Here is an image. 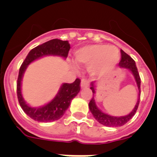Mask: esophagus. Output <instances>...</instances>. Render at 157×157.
Returning <instances> with one entry per match:
<instances>
[{"mask_svg": "<svg viewBox=\"0 0 157 157\" xmlns=\"http://www.w3.org/2000/svg\"><path fill=\"white\" fill-rule=\"evenodd\" d=\"M88 85L89 80H87V79H82L81 83H80V87H81L82 88H84V87H87Z\"/></svg>", "mask_w": 157, "mask_h": 157, "instance_id": "esophagus-1", "label": "esophagus"}]
</instances>
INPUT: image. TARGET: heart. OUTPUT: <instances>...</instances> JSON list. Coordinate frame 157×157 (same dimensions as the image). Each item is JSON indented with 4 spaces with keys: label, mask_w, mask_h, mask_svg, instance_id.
I'll list each match as a JSON object with an SVG mask.
<instances>
[{
    "label": "heart",
    "mask_w": 157,
    "mask_h": 157,
    "mask_svg": "<svg viewBox=\"0 0 157 157\" xmlns=\"http://www.w3.org/2000/svg\"><path fill=\"white\" fill-rule=\"evenodd\" d=\"M77 63L80 64L91 65L93 70L105 64L107 67L112 68L120 60L119 49L115 46H106L104 44L88 45L81 48L75 53Z\"/></svg>",
    "instance_id": "b5f03b06"
}]
</instances>
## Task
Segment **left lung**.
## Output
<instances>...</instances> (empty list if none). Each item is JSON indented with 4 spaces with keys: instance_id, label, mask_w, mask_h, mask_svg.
Wrapping results in <instances>:
<instances>
[{
    "instance_id": "obj_1",
    "label": "left lung",
    "mask_w": 157,
    "mask_h": 157,
    "mask_svg": "<svg viewBox=\"0 0 157 157\" xmlns=\"http://www.w3.org/2000/svg\"><path fill=\"white\" fill-rule=\"evenodd\" d=\"M121 62L119 63V66L121 68H125L127 70H130L132 73L134 77H135V82H136L137 86L138 89V98L137 101L136 105L135 108L132 109L129 114L126 116H123V117H113V116H110L109 114L101 112V110L97 107L96 105L95 100H94V94H95V87H94V82H91V89L93 92V97L89 102V109L90 111L92 113L93 117L94 119L100 123L101 124L106 127H121L124 125L127 122L133 117L138 109V105H139V101H140V94H141V79L139 77V73L138 72V69L135 65V62L134 61L132 58L130 57L127 53L124 52L123 50H121Z\"/></svg>"
}]
</instances>
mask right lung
Here are the masks:
<instances>
[{
    "instance_id": "1",
    "label": "right lung",
    "mask_w": 157,
    "mask_h": 157,
    "mask_svg": "<svg viewBox=\"0 0 157 157\" xmlns=\"http://www.w3.org/2000/svg\"><path fill=\"white\" fill-rule=\"evenodd\" d=\"M70 45L67 40L53 39L38 45L27 55L19 69L17 80V96L19 105L30 118L38 122H52L60 119L70 106L71 100L80 90V80L77 78L72 84L65 83L61 86L59 92L50 102L43 106L31 107L25 101L21 91V82L28 65L36 59L46 56H57L66 59Z\"/></svg>"
}]
</instances>
